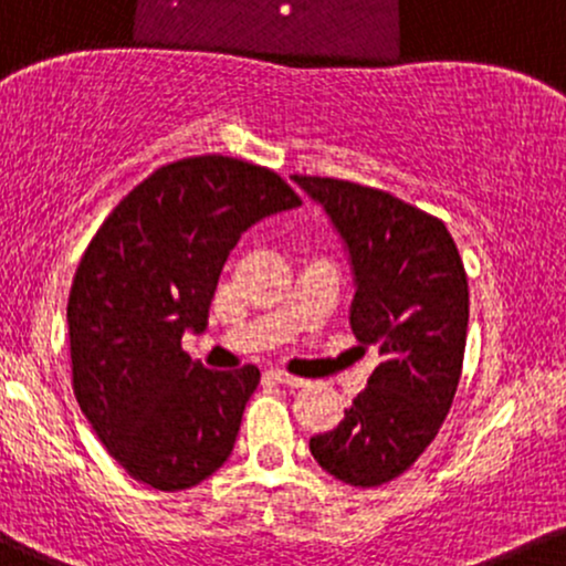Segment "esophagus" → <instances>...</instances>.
<instances>
[{
    "mask_svg": "<svg viewBox=\"0 0 566 566\" xmlns=\"http://www.w3.org/2000/svg\"><path fill=\"white\" fill-rule=\"evenodd\" d=\"M269 376H271L276 384H287V387H303V384H306V381H303V378L287 374V370H271Z\"/></svg>",
    "mask_w": 566,
    "mask_h": 566,
    "instance_id": "34e87169",
    "label": "esophagus"
}]
</instances>
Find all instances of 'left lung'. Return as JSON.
<instances>
[{"label": "left lung", "instance_id": "obj_1", "mask_svg": "<svg viewBox=\"0 0 566 566\" xmlns=\"http://www.w3.org/2000/svg\"><path fill=\"white\" fill-rule=\"evenodd\" d=\"M331 214L349 250L357 293L352 333L381 363L338 427L308 449L352 486H381L432 443L454 402L468 340L470 290L449 228L387 190L293 174Z\"/></svg>", "mask_w": 566, "mask_h": 566}]
</instances>
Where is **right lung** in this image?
<instances>
[{
    "label": "right lung",
    "instance_id": "right-lung-1",
    "mask_svg": "<svg viewBox=\"0 0 566 566\" xmlns=\"http://www.w3.org/2000/svg\"><path fill=\"white\" fill-rule=\"evenodd\" d=\"M293 207L301 196L276 171L192 155L136 185L85 247L66 303L72 389L134 481L182 492L231 457L260 370H207L182 333L207 325L241 233Z\"/></svg>",
    "mask_w": 566,
    "mask_h": 566
}]
</instances>
